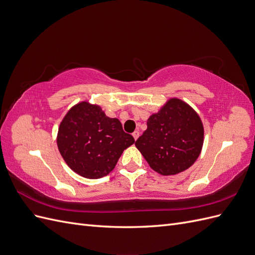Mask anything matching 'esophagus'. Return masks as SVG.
<instances>
[{
  "label": "esophagus",
  "instance_id": "esophagus-1",
  "mask_svg": "<svg viewBox=\"0 0 255 255\" xmlns=\"http://www.w3.org/2000/svg\"><path fill=\"white\" fill-rule=\"evenodd\" d=\"M132 135H133V137H134V139L137 140L138 137H139V130H135V132H134Z\"/></svg>",
  "mask_w": 255,
  "mask_h": 255
}]
</instances>
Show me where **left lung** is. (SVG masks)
Here are the masks:
<instances>
[{
	"mask_svg": "<svg viewBox=\"0 0 255 255\" xmlns=\"http://www.w3.org/2000/svg\"><path fill=\"white\" fill-rule=\"evenodd\" d=\"M146 126L135 145L154 171L175 175L194 165L203 146L204 128L189 104L169 99L150 116Z\"/></svg>",
	"mask_w": 255,
	"mask_h": 255,
	"instance_id": "1",
	"label": "left lung"
}]
</instances>
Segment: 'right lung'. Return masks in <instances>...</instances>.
<instances>
[{
  "label": "right lung",
  "instance_id": "right-lung-1",
  "mask_svg": "<svg viewBox=\"0 0 255 255\" xmlns=\"http://www.w3.org/2000/svg\"><path fill=\"white\" fill-rule=\"evenodd\" d=\"M56 142L72 171L86 179H100L115 168L122 152L135 140L123 132L117 118L107 117L101 106L82 101L61 120Z\"/></svg>",
  "mask_w": 255,
  "mask_h": 255
}]
</instances>
